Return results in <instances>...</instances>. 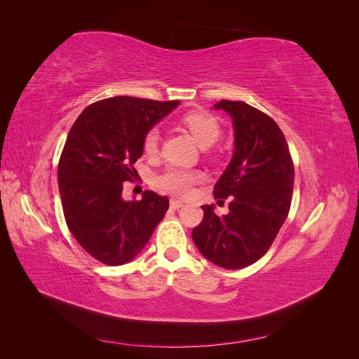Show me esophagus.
<instances>
[{
  "instance_id": "esophagus-1",
  "label": "esophagus",
  "mask_w": 359,
  "mask_h": 359,
  "mask_svg": "<svg viewBox=\"0 0 359 359\" xmlns=\"http://www.w3.org/2000/svg\"><path fill=\"white\" fill-rule=\"evenodd\" d=\"M182 205H184V203H182L181 201H175V199L170 201V208H172V210H180Z\"/></svg>"
}]
</instances>
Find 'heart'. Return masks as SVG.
<instances>
[{
  "label": "heart",
  "instance_id": "b5f03b06",
  "mask_svg": "<svg viewBox=\"0 0 359 359\" xmlns=\"http://www.w3.org/2000/svg\"><path fill=\"white\" fill-rule=\"evenodd\" d=\"M181 124L186 127L201 147H211L220 137L222 127L217 118L206 111H190L182 115ZM160 135L157 128H151L144 137V153L153 157L158 153ZM202 180L199 170L169 166L156 177L157 189L177 196H187L196 182Z\"/></svg>",
  "mask_w": 359,
  "mask_h": 359
}]
</instances>
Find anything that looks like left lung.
Wrapping results in <instances>:
<instances>
[{"label": "left lung", "mask_w": 359, "mask_h": 359, "mask_svg": "<svg viewBox=\"0 0 359 359\" xmlns=\"http://www.w3.org/2000/svg\"><path fill=\"white\" fill-rule=\"evenodd\" d=\"M232 116L235 151L214 186V198H229L219 217L202 205L203 220L191 232L199 252L226 269H241L262 257L290 210L295 169L286 137L269 115L244 102L214 104Z\"/></svg>", "instance_id": "8db88e82"}]
</instances>
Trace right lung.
<instances>
[{
  "label": "right lung",
  "mask_w": 359,
  "mask_h": 359,
  "mask_svg": "<svg viewBox=\"0 0 359 359\" xmlns=\"http://www.w3.org/2000/svg\"><path fill=\"white\" fill-rule=\"evenodd\" d=\"M178 103L111 97L86 106L70 128L58 163L64 219L85 252L104 265L135 259L169 208V199L154 191L140 201L121 196L147 132Z\"/></svg>",
  "instance_id": "obj_1"
}]
</instances>
